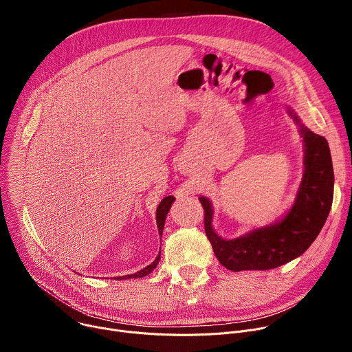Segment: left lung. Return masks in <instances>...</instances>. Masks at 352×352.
Returning a JSON list of instances; mask_svg holds the SVG:
<instances>
[{"instance_id": "obj_1", "label": "left lung", "mask_w": 352, "mask_h": 352, "mask_svg": "<svg viewBox=\"0 0 352 352\" xmlns=\"http://www.w3.org/2000/svg\"><path fill=\"white\" fill-rule=\"evenodd\" d=\"M288 116L304 142V175L291 209L269 226L226 239L212 226V202L200 196L205 209V231L219 262L231 272L270 270L302 255L319 235L330 213L334 173L327 140L300 122L291 107Z\"/></svg>"}]
</instances>
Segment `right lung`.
<instances>
[{"mask_svg": "<svg viewBox=\"0 0 352 352\" xmlns=\"http://www.w3.org/2000/svg\"><path fill=\"white\" fill-rule=\"evenodd\" d=\"M174 200H175L174 196H166V197L162 200L159 208H157V210H156V221H157V228H159V234H160V235L163 234L166 217H167V214H168V212H170V209H171V205L174 204ZM160 255H162V252H159V255L156 256V259H155L152 263H150V265H147L144 269H142V270H139V272H136V273H133V274H126V276L116 277V280L140 278V277L147 276L148 273H152V272L157 267V265H159V262H160Z\"/></svg>", "mask_w": 352, "mask_h": 352, "instance_id": "obj_1", "label": "right lung"}]
</instances>
